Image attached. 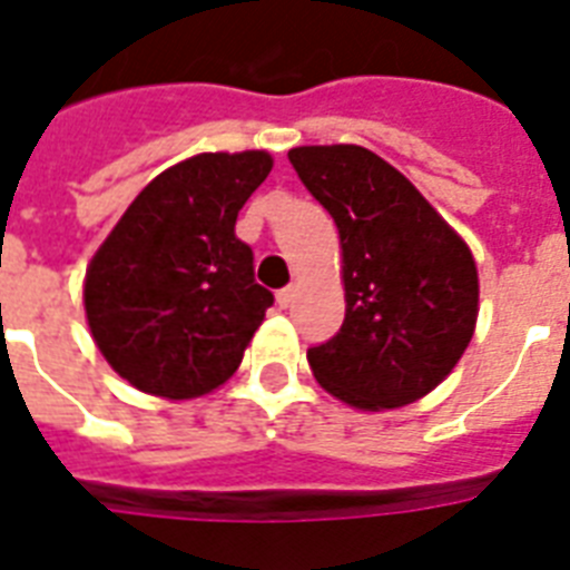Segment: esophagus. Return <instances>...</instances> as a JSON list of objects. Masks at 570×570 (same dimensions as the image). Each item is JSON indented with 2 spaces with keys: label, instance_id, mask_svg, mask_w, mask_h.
<instances>
[{
  "label": "esophagus",
  "instance_id": "1",
  "mask_svg": "<svg viewBox=\"0 0 570 570\" xmlns=\"http://www.w3.org/2000/svg\"><path fill=\"white\" fill-rule=\"evenodd\" d=\"M293 298H295V286H284V289L277 293V304H281V307H289Z\"/></svg>",
  "mask_w": 570,
  "mask_h": 570
}]
</instances>
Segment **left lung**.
Here are the masks:
<instances>
[{
    "label": "left lung",
    "instance_id": "obj_1",
    "mask_svg": "<svg viewBox=\"0 0 570 570\" xmlns=\"http://www.w3.org/2000/svg\"><path fill=\"white\" fill-rule=\"evenodd\" d=\"M289 163L331 213L343 248L346 320L307 348L313 375L364 411L411 405L452 373L476 328L468 242L366 147H293Z\"/></svg>",
    "mask_w": 570,
    "mask_h": 570
}]
</instances>
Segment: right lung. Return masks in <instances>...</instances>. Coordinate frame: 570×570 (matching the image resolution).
<instances>
[{"instance_id":"obj_1","label":"right lung","mask_w":570,"mask_h":570,"mask_svg":"<svg viewBox=\"0 0 570 570\" xmlns=\"http://www.w3.org/2000/svg\"><path fill=\"white\" fill-rule=\"evenodd\" d=\"M272 171L266 150L171 165L120 215L85 272V316L109 366L165 399L213 393L236 373L275 302L254 281L236 215Z\"/></svg>"}]
</instances>
